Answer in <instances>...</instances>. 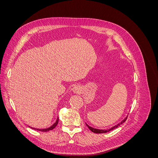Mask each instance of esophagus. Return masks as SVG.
I'll use <instances>...</instances> for the list:
<instances>
[{
    "instance_id": "obj_1",
    "label": "esophagus",
    "mask_w": 158,
    "mask_h": 158,
    "mask_svg": "<svg viewBox=\"0 0 158 158\" xmlns=\"http://www.w3.org/2000/svg\"><path fill=\"white\" fill-rule=\"evenodd\" d=\"M73 92L75 93V94L80 93V88L78 86H75L74 88H73Z\"/></svg>"
}]
</instances>
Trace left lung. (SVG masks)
Masks as SVG:
<instances>
[{"mask_svg": "<svg viewBox=\"0 0 158 158\" xmlns=\"http://www.w3.org/2000/svg\"><path fill=\"white\" fill-rule=\"evenodd\" d=\"M127 117L125 118H124L123 120V121H122L121 123H119L118 124H117V125H114V127H111V128H109V129H107V130H101V129H97V128H92V127H89V125H88L86 123H85V125H86V126L88 127V128L89 129V130H90L91 131L93 132H94V133H98V134H101V133H106V132H109V131H111L113 130V129H114V128H117L118 126H120V125H121V124H123L124 122H125V121L127 120Z\"/></svg>", "mask_w": 158, "mask_h": 158, "instance_id": "left-lung-1", "label": "left lung"}]
</instances>
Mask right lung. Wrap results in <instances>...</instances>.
<instances>
[{
    "label": "right lung",
    "mask_w": 158,
    "mask_h": 158,
    "mask_svg": "<svg viewBox=\"0 0 158 158\" xmlns=\"http://www.w3.org/2000/svg\"><path fill=\"white\" fill-rule=\"evenodd\" d=\"M58 123H59V118H57V119H56V121H55V123L53 124V125H52V126H51V127H49V128H43V129H42V128H40V129H39V128H32V127H31V128H33V129H34V130H37V131H42V132H47V131H51V130H52V129H53V128H55V127L57 125V124H58Z\"/></svg>",
    "instance_id": "obj_1"
}]
</instances>
